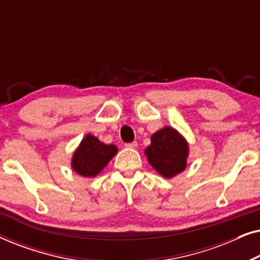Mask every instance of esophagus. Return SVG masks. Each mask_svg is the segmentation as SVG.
Masks as SVG:
<instances>
[{
  "mask_svg": "<svg viewBox=\"0 0 260 260\" xmlns=\"http://www.w3.org/2000/svg\"><path fill=\"white\" fill-rule=\"evenodd\" d=\"M137 142H131V143H126L125 144V147L126 148H131V149H135V148H137Z\"/></svg>",
  "mask_w": 260,
  "mask_h": 260,
  "instance_id": "esophagus-1",
  "label": "esophagus"
}]
</instances>
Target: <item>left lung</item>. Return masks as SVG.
Listing matches in <instances>:
<instances>
[{"mask_svg": "<svg viewBox=\"0 0 260 260\" xmlns=\"http://www.w3.org/2000/svg\"><path fill=\"white\" fill-rule=\"evenodd\" d=\"M145 155L156 172L170 179L186 168L188 144L175 129L166 126L152 135Z\"/></svg>", "mask_w": 260, "mask_h": 260, "instance_id": "1", "label": "left lung"}]
</instances>
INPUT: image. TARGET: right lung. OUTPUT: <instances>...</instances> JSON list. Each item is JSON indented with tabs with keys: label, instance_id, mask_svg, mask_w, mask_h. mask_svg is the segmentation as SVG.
I'll return each instance as SVG.
<instances>
[{
	"label": "right lung",
	"instance_id": "1",
	"mask_svg": "<svg viewBox=\"0 0 260 260\" xmlns=\"http://www.w3.org/2000/svg\"><path fill=\"white\" fill-rule=\"evenodd\" d=\"M116 152V145L104 144L92 135H87L74 152L72 168L81 176L93 177L108 165Z\"/></svg>",
	"mask_w": 260,
	"mask_h": 260
}]
</instances>
